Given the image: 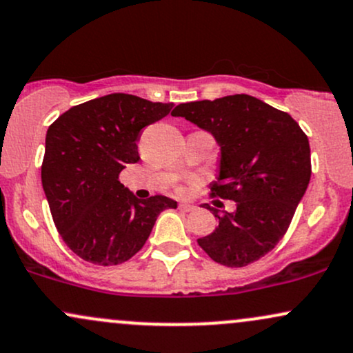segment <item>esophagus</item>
I'll return each instance as SVG.
<instances>
[{
    "mask_svg": "<svg viewBox=\"0 0 353 353\" xmlns=\"http://www.w3.org/2000/svg\"><path fill=\"white\" fill-rule=\"evenodd\" d=\"M178 208L181 210V212H185V213H188V212H193V205H188V203H180L178 205Z\"/></svg>",
    "mask_w": 353,
    "mask_h": 353,
    "instance_id": "1",
    "label": "esophagus"
}]
</instances>
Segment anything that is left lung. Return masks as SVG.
Wrapping results in <instances>:
<instances>
[{"label":"left lung","instance_id":"left-lung-1","mask_svg":"<svg viewBox=\"0 0 353 353\" xmlns=\"http://www.w3.org/2000/svg\"><path fill=\"white\" fill-rule=\"evenodd\" d=\"M172 114L215 137L221 158L212 195L236 203L221 216L208 207L219 227L198 245L225 267L256 262L283 239L308 187L307 134L290 114L250 94L181 103Z\"/></svg>","mask_w":353,"mask_h":353}]
</instances>
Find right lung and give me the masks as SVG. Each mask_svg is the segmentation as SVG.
<instances>
[{
    "mask_svg": "<svg viewBox=\"0 0 353 353\" xmlns=\"http://www.w3.org/2000/svg\"><path fill=\"white\" fill-rule=\"evenodd\" d=\"M172 108L112 93L73 106L50 125L43 190L59 235L80 259L101 267L126 262L141 250L158 215L176 208L163 195L138 200L120 183L121 170L140 160L141 130Z\"/></svg>",
    "mask_w": 353,
    "mask_h": 353,
    "instance_id": "add662e5",
    "label": "right lung"
}]
</instances>
